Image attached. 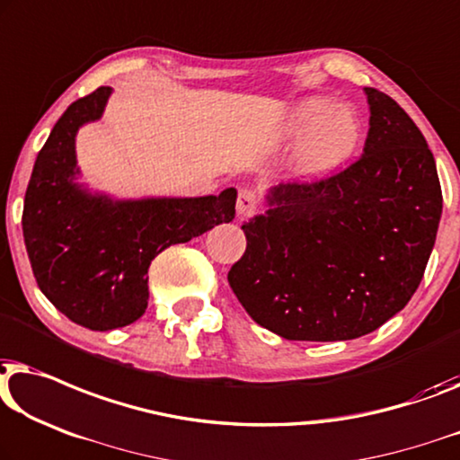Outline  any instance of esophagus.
I'll use <instances>...</instances> for the list:
<instances>
[{"mask_svg":"<svg viewBox=\"0 0 460 460\" xmlns=\"http://www.w3.org/2000/svg\"><path fill=\"white\" fill-rule=\"evenodd\" d=\"M257 209H259V197H257V192H255V190H249V189L241 190V195H238V199H236V211H238V216H241V217H249V216L255 214Z\"/></svg>","mask_w":460,"mask_h":460,"instance_id":"34e87169","label":"esophagus"}]
</instances>
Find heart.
<instances>
[{
  "mask_svg": "<svg viewBox=\"0 0 460 460\" xmlns=\"http://www.w3.org/2000/svg\"><path fill=\"white\" fill-rule=\"evenodd\" d=\"M363 141V118L350 105L328 97H309L296 103L279 124L276 145L295 149L292 170L298 178L319 182L334 176L355 157Z\"/></svg>",
  "mask_w": 460,
  "mask_h": 460,
  "instance_id": "heart-1",
  "label": "heart"
}]
</instances>
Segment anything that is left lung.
Returning a JSON list of instances; mask_svg holds the SVG:
<instances>
[{
    "label": "left lung",
    "instance_id": "obj_1",
    "mask_svg": "<svg viewBox=\"0 0 460 460\" xmlns=\"http://www.w3.org/2000/svg\"><path fill=\"white\" fill-rule=\"evenodd\" d=\"M363 155L319 182L270 190L243 224L246 251L230 288L261 328L286 341H352L415 295L434 249L442 189L421 130L385 93L365 89Z\"/></svg>",
    "mask_w": 460,
    "mask_h": 460
}]
</instances>
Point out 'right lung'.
I'll return each mask as SVG.
<instances>
[{
	"instance_id": "add662e5",
	"label": "right lung",
	"mask_w": 460,
	"mask_h": 460,
	"mask_svg": "<svg viewBox=\"0 0 460 460\" xmlns=\"http://www.w3.org/2000/svg\"><path fill=\"white\" fill-rule=\"evenodd\" d=\"M110 95L111 86H99L58 119L37 155L22 211L39 288L66 317L95 332L124 328L143 315L147 271L159 252L236 214V189L217 197L111 201L78 186L76 132L102 118Z\"/></svg>"
}]
</instances>
